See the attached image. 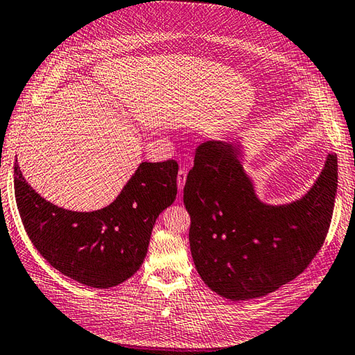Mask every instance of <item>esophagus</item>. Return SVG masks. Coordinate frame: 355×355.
I'll use <instances>...</instances> for the list:
<instances>
[{"mask_svg":"<svg viewBox=\"0 0 355 355\" xmlns=\"http://www.w3.org/2000/svg\"><path fill=\"white\" fill-rule=\"evenodd\" d=\"M185 180H187V170L185 168H180L178 171V188H179L180 193H182V189H184Z\"/></svg>","mask_w":355,"mask_h":355,"instance_id":"34e87169","label":"esophagus"}]
</instances>
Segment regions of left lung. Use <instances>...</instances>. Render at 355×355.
I'll return each mask as SVG.
<instances>
[{
  "label": "left lung",
  "instance_id": "1",
  "mask_svg": "<svg viewBox=\"0 0 355 355\" xmlns=\"http://www.w3.org/2000/svg\"><path fill=\"white\" fill-rule=\"evenodd\" d=\"M239 157L230 143H202L184 187L197 272L233 301L263 297L306 270L327 238L337 191V158L330 153L301 200L263 205Z\"/></svg>",
  "mask_w": 355,
  "mask_h": 355
}]
</instances>
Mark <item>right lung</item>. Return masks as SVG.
Here are the masks:
<instances>
[{"mask_svg":"<svg viewBox=\"0 0 355 355\" xmlns=\"http://www.w3.org/2000/svg\"><path fill=\"white\" fill-rule=\"evenodd\" d=\"M178 162H141L114 202L73 212L40 197L15 166V197L24 229L55 270L85 286L108 289L141 266L153 224L175 202Z\"/></svg>","mask_w":355,"mask_h":355,"instance_id":"obj_1","label":"right lung"}]
</instances>
